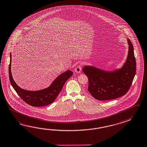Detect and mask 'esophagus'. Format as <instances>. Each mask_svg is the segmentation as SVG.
<instances>
[{
  "mask_svg": "<svg viewBox=\"0 0 147 147\" xmlns=\"http://www.w3.org/2000/svg\"><path fill=\"white\" fill-rule=\"evenodd\" d=\"M82 67L80 65L78 66L76 68H75V72L78 73H80L81 71Z\"/></svg>",
  "mask_w": 147,
  "mask_h": 147,
  "instance_id": "1",
  "label": "esophagus"
}]
</instances>
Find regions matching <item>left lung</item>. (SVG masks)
I'll use <instances>...</instances> for the list:
<instances>
[{
    "instance_id": "obj_1",
    "label": "left lung",
    "mask_w": 147,
    "mask_h": 147,
    "mask_svg": "<svg viewBox=\"0 0 147 147\" xmlns=\"http://www.w3.org/2000/svg\"><path fill=\"white\" fill-rule=\"evenodd\" d=\"M129 45L127 59L120 68L106 71L94 66H84L82 70L88 79V91L100 101L121 97L130 88L136 72L134 46L127 38Z\"/></svg>"
}]
</instances>
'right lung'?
Here are the masks:
<instances>
[{"label":"right lung","instance_id":"obj_1","mask_svg":"<svg viewBox=\"0 0 147 147\" xmlns=\"http://www.w3.org/2000/svg\"><path fill=\"white\" fill-rule=\"evenodd\" d=\"M10 59L9 76L10 83L20 97L27 104L33 107H43L52 103L62 90L66 81L73 75V72L69 69L59 75L47 88L38 91L27 90L20 88L14 81L11 72V53Z\"/></svg>","mask_w":147,"mask_h":147}]
</instances>
